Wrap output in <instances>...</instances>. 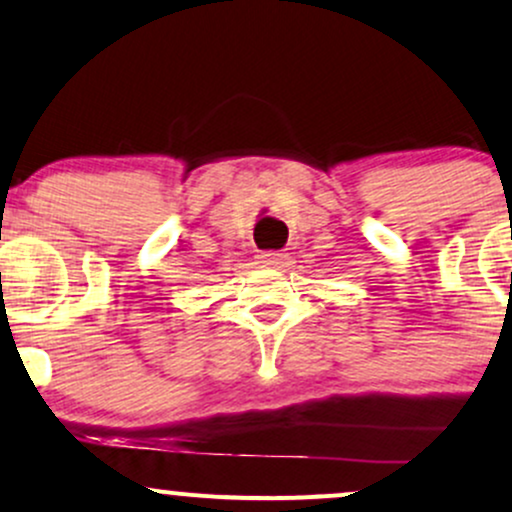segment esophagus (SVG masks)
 <instances>
[{
    "mask_svg": "<svg viewBox=\"0 0 512 512\" xmlns=\"http://www.w3.org/2000/svg\"><path fill=\"white\" fill-rule=\"evenodd\" d=\"M285 261L287 256L280 254V251H263V254L258 256V263H261L263 268H280Z\"/></svg>",
    "mask_w": 512,
    "mask_h": 512,
    "instance_id": "obj_1",
    "label": "esophagus"
}]
</instances>
